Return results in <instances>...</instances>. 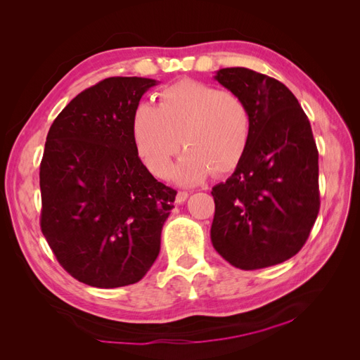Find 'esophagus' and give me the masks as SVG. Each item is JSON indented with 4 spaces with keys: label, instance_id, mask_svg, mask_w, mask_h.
<instances>
[{
    "label": "esophagus",
    "instance_id": "34e87169",
    "mask_svg": "<svg viewBox=\"0 0 360 360\" xmlns=\"http://www.w3.org/2000/svg\"><path fill=\"white\" fill-rule=\"evenodd\" d=\"M188 198H189V192H186V191H179V192H177V197H176V202H177V204H183Z\"/></svg>",
    "mask_w": 360,
    "mask_h": 360
}]
</instances>
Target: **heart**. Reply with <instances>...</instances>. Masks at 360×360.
Returning a JSON list of instances; mask_svg holds the SVG:
<instances>
[{
	"instance_id": "b5f03b06",
	"label": "heart",
	"mask_w": 360,
	"mask_h": 360,
	"mask_svg": "<svg viewBox=\"0 0 360 360\" xmlns=\"http://www.w3.org/2000/svg\"><path fill=\"white\" fill-rule=\"evenodd\" d=\"M136 153L156 177H165L172 158L186 148L172 171L180 184L204 180L210 171L237 167L250 136V111L242 96L184 79L158 94V106L141 105L132 123Z\"/></svg>"
}]
</instances>
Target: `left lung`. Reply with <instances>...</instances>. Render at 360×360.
Returning <instances> with one entry per match:
<instances>
[{
    "label": "left lung",
    "mask_w": 360,
    "mask_h": 360,
    "mask_svg": "<svg viewBox=\"0 0 360 360\" xmlns=\"http://www.w3.org/2000/svg\"><path fill=\"white\" fill-rule=\"evenodd\" d=\"M214 79L243 97L250 136L233 176L212 191L213 248L242 270L284 263L308 240L320 210L309 120L287 86L267 75L226 68Z\"/></svg>",
    "instance_id": "8db88e82"
}]
</instances>
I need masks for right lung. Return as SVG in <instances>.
Returning <instances> with one entry per match:
<instances>
[{
    "label": "right lung",
    "mask_w": 360,
    "mask_h": 360,
    "mask_svg": "<svg viewBox=\"0 0 360 360\" xmlns=\"http://www.w3.org/2000/svg\"><path fill=\"white\" fill-rule=\"evenodd\" d=\"M158 81L106 78L53 120L40 163V228L63 269L97 288L141 281L177 192L138 158L132 123Z\"/></svg>",
    "instance_id": "1"
}]
</instances>
